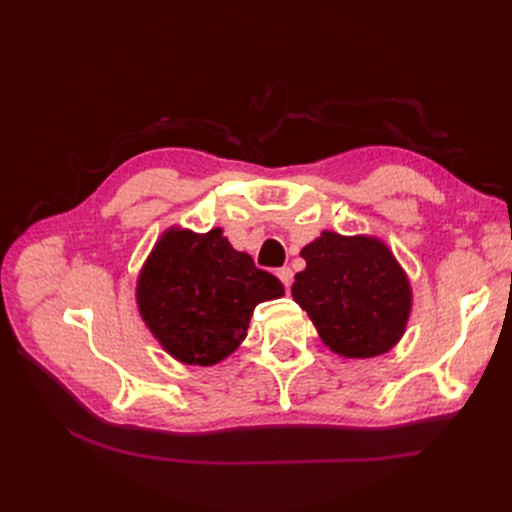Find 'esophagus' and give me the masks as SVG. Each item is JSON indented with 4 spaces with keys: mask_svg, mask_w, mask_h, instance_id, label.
Instances as JSON below:
<instances>
[{
    "mask_svg": "<svg viewBox=\"0 0 512 512\" xmlns=\"http://www.w3.org/2000/svg\"><path fill=\"white\" fill-rule=\"evenodd\" d=\"M277 277H280V280H282V284L286 286V288H290L292 286V271L288 269V267H282V269H277Z\"/></svg>",
    "mask_w": 512,
    "mask_h": 512,
    "instance_id": "34e87169",
    "label": "esophagus"
}]
</instances>
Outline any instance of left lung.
<instances>
[{
  "mask_svg": "<svg viewBox=\"0 0 512 512\" xmlns=\"http://www.w3.org/2000/svg\"><path fill=\"white\" fill-rule=\"evenodd\" d=\"M301 256L307 267L294 275L292 299L324 346L346 359H371L399 342L412 312V288L389 245L324 230Z\"/></svg>",
  "mask_w": 512,
  "mask_h": 512,
  "instance_id": "1",
  "label": "left lung"
}]
</instances>
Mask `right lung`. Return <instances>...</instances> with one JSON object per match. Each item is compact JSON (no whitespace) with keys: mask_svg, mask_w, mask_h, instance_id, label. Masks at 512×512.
<instances>
[{"mask_svg":"<svg viewBox=\"0 0 512 512\" xmlns=\"http://www.w3.org/2000/svg\"><path fill=\"white\" fill-rule=\"evenodd\" d=\"M282 294V282L237 252L222 228L203 235L168 228L136 280L138 312L151 335L179 363L200 367L235 352L254 307Z\"/></svg>","mask_w":512,"mask_h":512,"instance_id":"obj_1","label":"right lung"}]
</instances>
